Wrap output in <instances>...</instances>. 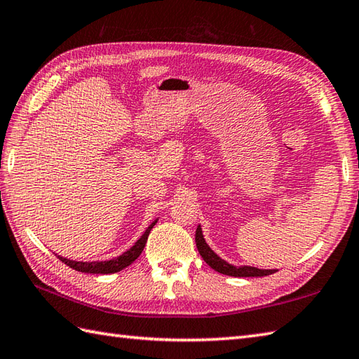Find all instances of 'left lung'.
Returning a JSON list of instances; mask_svg holds the SVG:
<instances>
[{
	"label": "left lung",
	"mask_w": 359,
	"mask_h": 359,
	"mask_svg": "<svg viewBox=\"0 0 359 359\" xmlns=\"http://www.w3.org/2000/svg\"><path fill=\"white\" fill-rule=\"evenodd\" d=\"M196 245H197V250H199L201 256L203 257V261L207 262L212 270L226 274V276H234V278H255V276L257 278L259 276L261 278V276H269V274L278 271V270H261V269H256V266H248V265L234 266L231 264H228L222 257H219L215 251L208 247V243L205 242L201 225L197 226L196 230Z\"/></svg>",
	"instance_id": "8db88e82"
}]
</instances>
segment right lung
I'll return each instance as SVG.
<instances>
[{
  "instance_id": "1",
  "label": "right lung",
  "mask_w": 359,
  "mask_h": 359,
  "mask_svg": "<svg viewBox=\"0 0 359 359\" xmlns=\"http://www.w3.org/2000/svg\"><path fill=\"white\" fill-rule=\"evenodd\" d=\"M157 224V219L152 222L148 228L147 231L143 233L142 238L137 241L134 245L129 248L128 251H125L123 255H120L114 259H109V261H94V262H83V261H71V259H66L63 256H58L55 255L60 261L65 262L67 266H71V269L81 271V273H94V274H109V273H117L120 270L126 269L128 265H131L137 257L142 255V251L144 248V243L148 241V236L152 230V226Z\"/></svg>"
}]
</instances>
